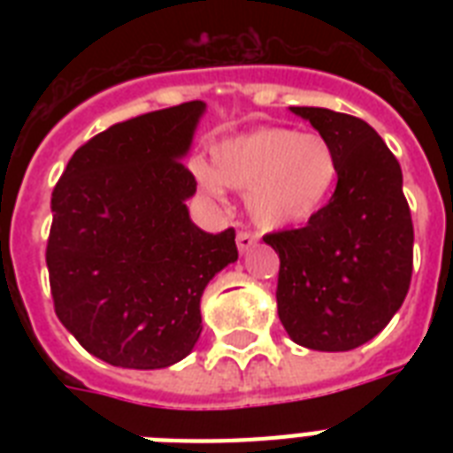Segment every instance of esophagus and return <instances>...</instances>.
Masks as SVG:
<instances>
[{
  "instance_id": "esophagus-1",
  "label": "esophagus",
  "mask_w": 453,
  "mask_h": 453,
  "mask_svg": "<svg viewBox=\"0 0 453 453\" xmlns=\"http://www.w3.org/2000/svg\"><path fill=\"white\" fill-rule=\"evenodd\" d=\"M256 242H258V237H256L254 233H249V230H240V233H237V249H240L242 254L249 251V249H254Z\"/></svg>"
}]
</instances>
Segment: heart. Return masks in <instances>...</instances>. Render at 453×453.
Instances as JSON below:
<instances>
[{"mask_svg": "<svg viewBox=\"0 0 453 453\" xmlns=\"http://www.w3.org/2000/svg\"><path fill=\"white\" fill-rule=\"evenodd\" d=\"M211 166L197 164L195 176L219 197L223 183L247 192L256 226L280 230L308 223L336 190L341 164L334 145L317 134L263 127L213 145Z\"/></svg>", "mask_w": 453, "mask_h": 453, "instance_id": "1", "label": "heart"}]
</instances>
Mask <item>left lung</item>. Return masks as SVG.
<instances>
[{
  "instance_id": "1",
  "label": "left lung",
  "mask_w": 453,
  "mask_h": 453,
  "mask_svg": "<svg viewBox=\"0 0 453 453\" xmlns=\"http://www.w3.org/2000/svg\"><path fill=\"white\" fill-rule=\"evenodd\" d=\"M326 138L341 173L329 204L263 237L280 256L277 315L294 343L322 352L359 348L400 310L414 270V223L402 169L359 117L291 108Z\"/></svg>"
}]
</instances>
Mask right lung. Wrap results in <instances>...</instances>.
Instances as JSON below:
<instances>
[{"instance_id": "right-lung-1", "label": "right lung", "mask_w": 453, "mask_h": 453, "mask_svg": "<svg viewBox=\"0 0 453 453\" xmlns=\"http://www.w3.org/2000/svg\"><path fill=\"white\" fill-rule=\"evenodd\" d=\"M202 112L190 101L112 124L74 152L51 192L53 308L112 366L180 362L202 334L204 287L237 261L233 227L204 233L185 206L197 180L180 157Z\"/></svg>"}]
</instances>
